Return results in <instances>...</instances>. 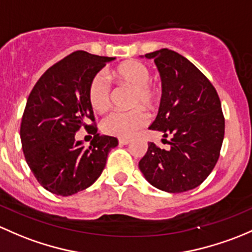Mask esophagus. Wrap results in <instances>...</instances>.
<instances>
[{"label": "esophagus", "instance_id": "1", "mask_svg": "<svg viewBox=\"0 0 252 252\" xmlns=\"http://www.w3.org/2000/svg\"><path fill=\"white\" fill-rule=\"evenodd\" d=\"M131 142H132V139H129V138H119V143L123 144V145L129 144Z\"/></svg>", "mask_w": 252, "mask_h": 252}]
</instances>
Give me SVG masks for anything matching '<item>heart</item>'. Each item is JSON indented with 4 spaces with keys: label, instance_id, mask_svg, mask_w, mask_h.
Masks as SVG:
<instances>
[{
    "label": "heart",
    "instance_id": "heart-1",
    "mask_svg": "<svg viewBox=\"0 0 252 252\" xmlns=\"http://www.w3.org/2000/svg\"><path fill=\"white\" fill-rule=\"evenodd\" d=\"M113 76L124 86L132 88L129 111L114 110L109 113L100 123V128L109 136L126 138L144 127L149 120L147 111L141 107L153 110L157 107L161 95L159 85L150 81V70L143 62L131 59L120 64L113 70ZM111 99V86L108 77L98 72L92 77L88 86V100L95 111H104Z\"/></svg>",
    "mask_w": 252,
    "mask_h": 252
}]
</instances>
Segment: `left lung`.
<instances>
[{
	"label": "left lung",
	"instance_id": "left-lung-1",
	"mask_svg": "<svg viewBox=\"0 0 252 252\" xmlns=\"http://www.w3.org/2000/svg\"><path fill=\"white\" fill-rule=\"evenodd\" d=\"M154 58L162 81L159 113L150 129L170 138L168 149L148 143L139 161L147 181L168 193L200 186L220 158L224 116L216 88L193 63L171 49L145 54Z\"/></svg>",
	"mask_w": 252,
	"mask_h": 252
}]
</instances>
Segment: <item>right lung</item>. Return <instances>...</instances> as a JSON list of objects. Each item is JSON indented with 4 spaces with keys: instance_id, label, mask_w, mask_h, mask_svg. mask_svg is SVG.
Masks as SVG:
<instances>
[{
    "instance_id": "1",
    "label": "right lung",
    "mask_w": 252,
    "mask_h": 252,
    "mask_svg": "<svg viewBox=\"0 0 252 252\" xmlns=\"http://www.w3.org/2000/svg\"><path fill=\"white\" fill-rule=\"evenodd\" d=\"M113 59L72 52L46 70L30 92L20 124L22 148L31 172L51 193L68 196L92 186L118 145L115 137L97 133L88 100L91 80ZM81 126L94 134L88 148L74 139Z\"/></svg>"
}]
</instances>
